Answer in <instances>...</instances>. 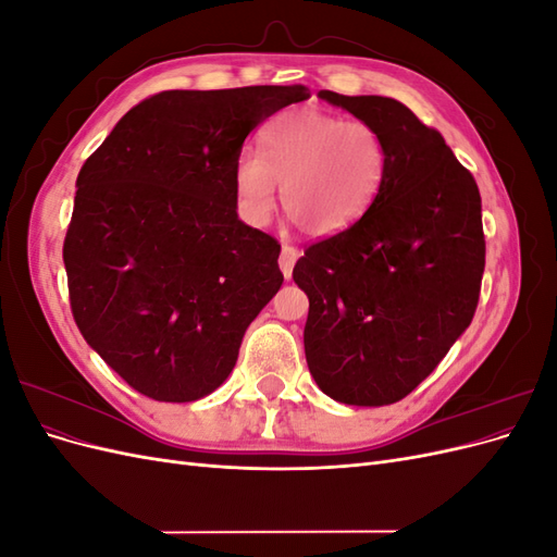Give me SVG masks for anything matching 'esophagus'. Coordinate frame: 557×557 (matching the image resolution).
I'll return each mask as SVG.
<instances>
[{
	"label": "esophagus",
	"instance_id": "obj_1",
	"mask_svg": "<svg viewBox=\"0 0 557 557\" xmlns=\"http://www.w3.org/2000/svg\"><path fill=\"white\" fill-rule=\"evenodd\" d=\"M297 258H299V250H297L295 246L283 244V248H281V258H278V267H281V272H283V276H285V278H290V276H293V267H295Z\"/></svg>",
	"mask_w": 557,
	"mask_h": 557
}]
</instances>
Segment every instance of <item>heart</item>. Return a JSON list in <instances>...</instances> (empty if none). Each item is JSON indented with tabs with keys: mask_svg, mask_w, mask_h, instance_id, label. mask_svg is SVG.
Returning <instances> with one entry per match:
<instances>
[{
	"mask_svg": "<svg viewBox=\"0 0 557 557\" xmlns=\"http://www.w3.org/2000/svg\"><path fill=\"white\" fill-rule=\"evenodd\" d=\"M262 153L234 162V190L250 223L269 221L278 185L283 209L315 239L336 237L374 205L387 150L374 125L313 107L283 111L260 134Z\"/></svg>",
	"mask_w": 557,
	"mask_h": 557,
	"instance_id": "1",
	"label": "heart"
}]
</instances>
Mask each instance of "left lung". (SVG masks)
<instances>
[{"label":"left lung","mask_w":557,"mask_h":557,"mask_svg":"<svg viewBox=\"0 0 557 557\" xmlns=\"http://www.w3.org/2000/svg\"><path fill=\"white\" fill-rule=\"evenodd\" d=\"M318 97L374 125L387 160L369 211L309 246L293 269L309 297L307 364L334 401L385 407L425 381L474 318L485 267L481 195L442 134L397 99Z\"/></svg>","instance_id":"left-lung-1"}]
</instances>
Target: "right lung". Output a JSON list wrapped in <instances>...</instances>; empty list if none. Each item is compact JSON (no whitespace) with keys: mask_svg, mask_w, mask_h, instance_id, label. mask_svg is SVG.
I'll use <instances>...</instances> for the list:
<instances>
[{"mask_svg":"<svg viewBox=\"0 0 557 557\" xmlns=\"http://www.w3.org/2000/svg\"><path fill=\"white\" fill-rule=\"evenodd\" d=\"M305 86L164 90L115 123L76 178L62 248L83 339L134 391L195 401L232 374L281 283V246L237 213L248 134Z\"/></svg>","mask_w":557,"mask_h":557,"instance_id":"1","label":"right lung"}]
</instances>
